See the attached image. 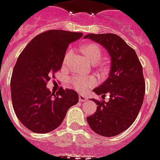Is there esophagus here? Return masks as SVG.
Segmentation results:
<instances>
[{
  "label": "esophagus",
  "instance_id": "esophagus-1",
  "mask_svg": "<svg viewBox=\"0 0 160 160\" xmlns=\"http://www.w3.org/2000/svg\"><path fill=\"white\" fill-rule=\"evenodd\" d=\"M87 98L86 96H84V95L80 94L79 95V101H81V102H84V101H86Z\"/></svg>",
  "mask_w": 160,
  "mask_h": 160
}]
</instances>
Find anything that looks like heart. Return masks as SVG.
Returning <instances> with one entry per match:
<instances>
[{
	"mask_svg": "<svg viewBox=\"0 0 160 160\" xmlns=\"http://www.w3.org/2000/svg\"><path fill=\"white\" fill-rule=\"evenodd\" d=\"M82 52L85 56L87 60L91 62H98L103 56L102 49L100 48L98 45L94 43H88L85 44L82 48ZM71 52L68 51L65 56V61L70 56ZM96 79L93 77H82V76H77L71 79V83L73 87L78 91H86L88 89L93 87L96 84Z\"/></svg>",
	"mask_w": 160,
	"mask_h": 160,
	"instance_id": "obj_1",
	"label": "heart"
}]
</instances>
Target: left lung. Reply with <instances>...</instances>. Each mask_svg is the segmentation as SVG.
Returning a JSON list of instances; mask_svg holds the SVG:
<instances>
[{"label": "left lung", "mask_w": 160, "mask_h": 160, "mask_svg": "<svg viewBox=\"0 0 160 160\" xmlns=\"http://www.w3.org/2000/svg\"><path fill=\"white\" fill-rule=\"evenodd\" d=\"M83 38L102 45L111 57L109 77L93 90L102 98L109 95V101L92 98L98 106L87 122L98 135L113 137L127 130L140 111L145 91L143 68L135 50L115 34H88Z\"/></svg>", "instance_id": "obj_1"}]
</instances>
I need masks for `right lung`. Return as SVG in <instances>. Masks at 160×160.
<instances>
[{"instance_id": "obj_1", "label": "right lung", "mask_w": 160, "mask_h": 160, "mask_svg": "<svg viewBox=\"0 0 160 160\" xmlns=\"http://www.w3.org/2000/svg\"><path fill=\"white\" fill-rule=\"evenodd\" d=\"M82 36V33L48 30L33 38L18 57L11 78V98L16 117L33 132L57 129L68 110L78 103L77 91L60 88L51 92L47 82L61 69L69 43Z\"/></svg>"}]
</instances>
